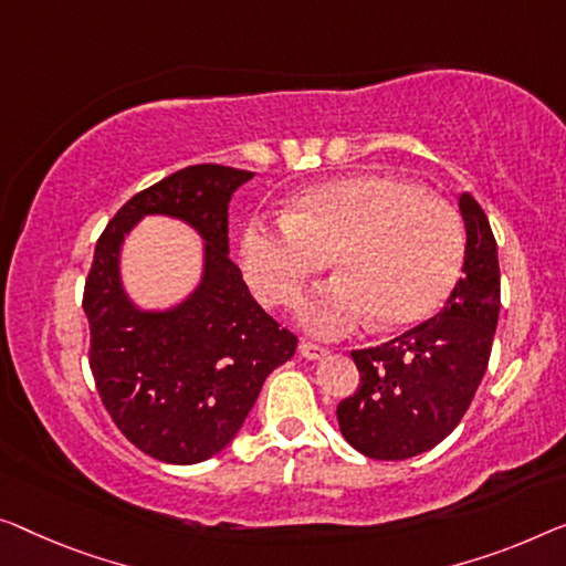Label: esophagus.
Here are the masks:
<instances>
[{
	"instance_id": "obj_1",
	"label": "esophagus",
	"mask_w": 566,
	"mask_h": 566,
	"mask_svg": "<svg viewBox=\"0 0 566 566\" xmlns=\"http://www.w3.org/2000/svg\"><path fill=\"white\" fill-rule=\"evenodd\" d=\"M300 353H302V358H307V360H323L325 356H331V350L323 348V345H315V343H300Z\"/></svg>"
}]
</instances>
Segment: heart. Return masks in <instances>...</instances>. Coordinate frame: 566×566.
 Listing matches in <instances>:
<instances>
[{"label":"heart","mask_w":566,"mask_h":566,"mask_svg":"<svg viewBox=\"0 0 566 566\" xmlns=\"http://www.w3.org/2000/svg\"><path fill=\"white\" fill-rule=\"evenodd\" d=\"M465 233L452 206L419 185L360 172L315 185L280 221L251 218L243 276L266 307H284L333 261L337 276L297 305V323L340 337L374 319L381 331L427 323L458 284Z\"/></svg>","instance_id":"obj_1"}]
</instances>
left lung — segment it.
I'll return each instance as SVG.
<instances>
[{
	"instance_id": "left-lung-1",
	"label": "left lung",
	"mask_w": 566,
	"mask_h": 566,
	"mask_svg": "<svg viewBox=\"0 0 566 566\" xmlns=\"http://www.w3.org/2000/svg\"><path fill=\"white\" fill-rule=\"evenodd\" d=\"M465 261L432 319L368 350H353L360 386L337 403L350 447L374 460H407L440 444L465 417L491 358L501 269L485 210L462 192Z\"/></svg>"
}]
</instances>
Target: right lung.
Segmentation results:
<instances>
[{
    "label": "right lung",
    "instance_id": "obj_1",
    "mask_svg": "<svg viewBox=\"0 0 566 566\" xmlns=\"http://www.w3.org/2000/svg\"><path fill=\"white\" fill-rule=\"evenodd\" d=\"M251 177L185 167L124 202L96 243L83 294L96 389L126 440L170 465H196L231 444L266 376L297 350L229 256V202ZM147 214L182 220L203 239L199 284L163 311L137 306L120 280L125 235Z\"/></svg>",
    "mask_w": 566,
    "mask_h": 566
}]
</instances>
